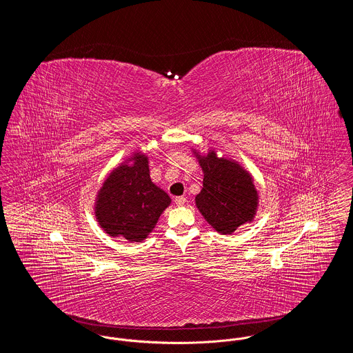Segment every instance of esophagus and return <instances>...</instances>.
I'll list each match as a JSON object with an SVG mask.
<instances>
[{
    "mask_svg": "<svg viewBox=\"0 0 353 353\" xmlns=\"http://www.w3.org/2000/svg\"><path fill=\"white\" fill-rule=\"evenodd\" d=\"M174 202H176V205L181 206V205H184L185 202H186V199H185L184 196H179V197L174 199Z\"/></svg>",
    "mask_w": 353,
    "mask_h": 353,
    "instance_id": "34e87169",
    "label": "esophagus"
}]
</instances>
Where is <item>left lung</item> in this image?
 Here are the masks:
<instances>
[{
	"instance_id": "8db88e82",
	"label": "left lung",
	"mask_w": 353,
	"mask_h": 353,
	"mask_svg": "<svg viewBox=\"0 0 353 353\" xmlns=\"http://www.w3.org/2000/svg\"><path fill=\"white\" fill-rule=\"evenodd\" d=\"M190 150L203 172L201 192L194 199L202 217L219 234H233L239 226L252 222L259 193L252 173L230 157H219L216 148L206 153Z\"/></svg>"
}]
</instances>
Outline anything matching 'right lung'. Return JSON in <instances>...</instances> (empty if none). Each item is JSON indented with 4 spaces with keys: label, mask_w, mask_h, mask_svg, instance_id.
I'll return each instance as SVG.
<instances>
[{
    "label": "right lung",
    "mask_w": 353,
    "mask_h": 353,
    "mask_svg": "<svg viewBox=\"0 0 353 353\" xmlns=\"http://www.w3.org/2000/svg\"><path fill=\"white\" fill-rule=\"evenodd\" d=\"M148 164L145 153L132 152L97 192L95 219L110 236L131 243L144 241L170 205L167 192L152 183Z\"/></svg>",
    "instance_id": "obj_1"
}]
</instances>
